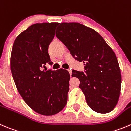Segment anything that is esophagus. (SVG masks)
<instances>
[{"label":"esophagus","mask_w":131,"mask_h":131,"mask_svg":"<svg viewBox=\"0 0 131 131\" xmlns=\"http://www.w3.org/2000/svg\"><path fill=\"white\" fill-rule=\"evenodd\" d=\"M68 71H69V72L70 75H71V74H72V70H71V69H68Z\"/></svg>","instance_id":"34e87169"}]
</instances>
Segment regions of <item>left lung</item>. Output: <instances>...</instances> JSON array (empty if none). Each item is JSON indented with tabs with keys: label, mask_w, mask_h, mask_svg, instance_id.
Wrapping results in <instances>:
<instances>
[{
	"label": "left lung",
	"mask_w": 131,
	"mask_h": 131,
	"mask_svg": "<svg viewBox=\"0 0 131 131\" xmlns=\"http://www.w3.org/2000/svg\"><path fill=\"white\" fill-rule=\"evenodd\" d=\"M56 36L72 56L85 65V72L72 71L80 80L79 87L89 106L95 112L107 113L115 108L121 89V74L116 55L94 29L76 22L60 23Z\"/></svg>",
	"instance_id": "left-lung-1"
}]
</instances>
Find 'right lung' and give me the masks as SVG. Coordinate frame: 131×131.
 <instances>
[{
    "instance_id": "1",
    "label": "right lung",
    "mask_w": 131,
    "mask_h": 131,
    "mask_svg": "<svg viewBox=\"0 0 131 131\" xmlns=\"http://www.w3.org/2000/svg\"><path fill=\"white\" fill-rule=\"evenodd\" d=\"M59 23H38L17 36L11 54V70L18 92L34 111L50 116L66 106L70 74L67 70H42L51 64L48 46Z\"/></svg>"
}]
</instances>
